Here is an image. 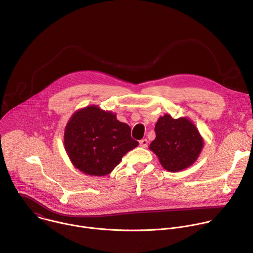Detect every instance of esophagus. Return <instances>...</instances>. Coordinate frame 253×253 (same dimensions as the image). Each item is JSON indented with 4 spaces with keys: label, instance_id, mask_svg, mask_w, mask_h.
<instances>
[{
    "label": "esophagus",
    "instance_id": "1",
    "mask_svg": "<svg viewBox=\"0 0 253 253\" xmlns=\"http://www.w3.org/2000/svg\"><path fill=\"white\" fill-rule=\"evenodd\" d=\"M139 144H140V146H142V147H147L148 146V140L147 139H141L139 141Z\"/></svg>",
    "mask_w": 253,
    "mask_h": 253
}]
</instances>
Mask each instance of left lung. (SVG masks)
I'll return each instance as SVG.
<instances>
[{
  "label": "left lung",
  "instance_id": "1",
  "mask_svg": "<svg viewBox=\"0 0 253 253\" xmlns=\"http://www.w3.org/2000/svg\"><path fill=\"white\" fill-rule=\"evenodd\" d=\"M156 138L150 149L170 172L183 170L195 162L203 146L196 127L187 119H173L165 114L155 125Z\"/></svg>",
  "mask_w": 253,
  "mask_h": 253
}]
</instances>
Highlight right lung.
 Masks as SVG:
<instances>
[{
	"label": "right lung",
	"mask_w": 253,
	"mask_h": 253,
	"mask_svg": "<svg viewBox=\"0 0 253 253\" xmlns=\"http://www.w3.org/2000/svg\"><path fill=\"white\" fill-rule=\"evenodd\" d=\"M64 142L74 166L95 176L109 174L122 157L138 145V141L131 137L129 125L96 106L79 110L71 117Z\"/></svg>",
	"instance_id": "obj_1"
}]
</instances>
